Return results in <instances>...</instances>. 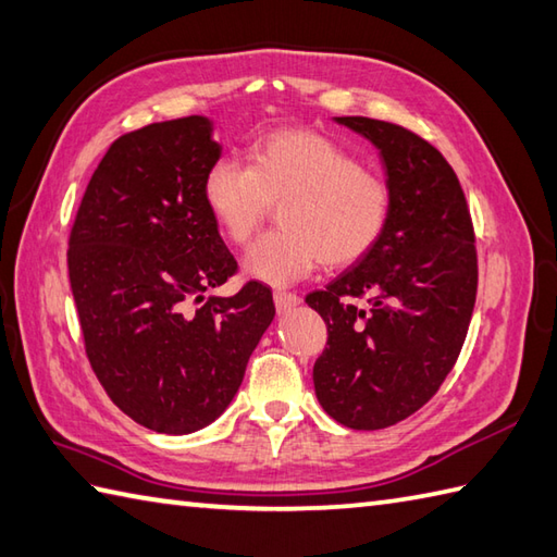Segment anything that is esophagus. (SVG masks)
Instances as JSON below:
<instances>
[{"label":"esophagus","mask_w":557,"mask_h":557,"mask_svg":"<svg viewBox=\"0 0 557 557\" xmlns=\"http://www.w3.org/2000/svg\"><path fill=\"white\" fill-rule=\"evenodd\" d=\"M274 305H276V312H278V314H286V312H290L293 308H298L300 298H298V295H295V293L276 290V293H274Z\"/></svg>","instance_id":"esophagus-1"}]
</instances>
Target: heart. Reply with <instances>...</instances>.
Returning <instances> with one entry per match:
<instances>
[{"mask_svg": "<svg viewBox=\"0 0 557 557\" xmlns=\"http://www.w3.org/2000/svg\"><path fill=\"white\" fill-rule=\"evenodd\" d=\"M203 203L235 245L252 240L281 203V231L247 249V276L290 286L322 262L332 269L366 257L387 228L392 191L384 177L358 165L342 144L312 129H278L252 144L249 168L233 158L209 165Z\"/></svg>", "mask_w": 557, "mask_h": 557, "instance_id": "obj_1", "label": "heart"}]
</instances>
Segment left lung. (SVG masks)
Listing matches in <instances>:
<instances>
[{"label":"left lung","mask_w":557,"mask_h":557,"mask_svg":"<svg viewBox=\"0 0 557 557\" xmlns=\"http://www.w3.org/2000/svg\"><path fill=\"white\" fill-rule=\"evenodd\" d=\"M334 120L380 151L392 211L377 245L305 298L329 334L312 380L334 421L380 430L433 399L459 358L479 286L475 237L463 189L435 146L392 122Z\"/></svg>","instance_id":"obj_1"}]
</instances>
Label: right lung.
<instances>
[{
    "instance_id": "obj_1",
    "label": "right lung",
    "mask_w": 557,
    "mask_h": 557,
    "mask_svg": "<svg viewBox=\"0 0 557 557\" xmlns=\"http://www.w3.org/2000/svg\"><path fill=\"white\" fill-rule=\"evenodd\" d=\"M221 158L213 122H153L112 141L70 235V283L86 356L120 411L144 428L187 435L219 418L276 314L249 281L219 298L237 262L203 203Z\"/></svg>"
}]
</instances>
